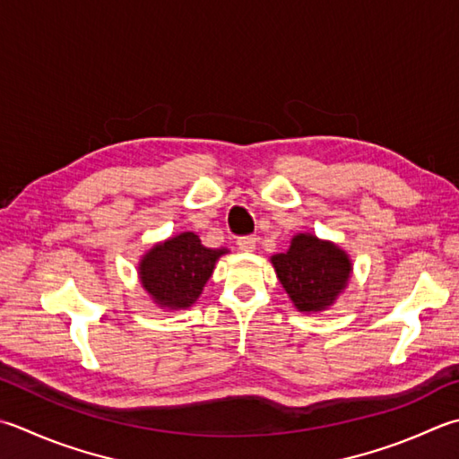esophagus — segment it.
<instances>
[{"label": "esophagus", "mask_w": 459, "mask_h": 459, "mask_svg": "<svg viewBox=\"0 0 459 459\" xmlns=\"http://www.w3.org/2000/svg\"><path fill=\"white\" fill-rule=\"evenodd\" d=\"M237 245H238L242 253H253L255 247H256V237H240L237 240Z\"/></svg>", "instance_id": "esophagus-1"}]
</instances>
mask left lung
<instances>
[{
	"instance_id": "obj_1",
	"label": "left lung",
	"mask_w": 459,
	"mask_h": 459,
	"mask_svg": "<svg viewBox=\"0 0 459 459\" xmlns=\"http://www.w3.org/2000/svg\"><path fill=\"white\" fill-rule=\"evenodd\" d=\"M278 281L300 312H320L334 304L352 274V260L330 240L300 232L286 253L274 255Z\"/></svg>"
}]
</instances>
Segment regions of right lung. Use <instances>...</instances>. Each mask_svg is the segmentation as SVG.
<instances>
[{
    "mask_svg": "<svg viewBox=\"0 0 459 459\" xmlns=\"http://www.w3.org/2000/svg\"><path fill=\"white\" fill-rule=\"evenodd\" d=\"M227 253L229 248H206L195 232H181L143 255L141 284L157 307L185 310L199 299L217 260Z\"/></svg>",
    "mask_w": 459,
    "mask_h": 459,
    "instance_id": "add662e5",
    "label": "right lung"
}]
</instances>
